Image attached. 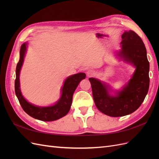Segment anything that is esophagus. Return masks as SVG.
I'll use <instances>...</instances> for the list:
<instances>
[{
  "mask_svg": "<svg viewBox=\"0 0 159 159\" xmlns=\"http://www.w3.org/2000/svg\"><path fill=\"white\" fill-rule=\"evenodd\" d=\"M94 74H95V71H94L93 70H89L88 71V72H87V75H88V76H89V77L93 75Z\"/></svg>",
  "mask_w": 159,
  "mask_h": 159,
  "instance_id": "obj_1",
  "label": "esophagus"
}]
</instances>
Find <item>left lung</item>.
I'll return each instance as SVG.
<instances>
[{"label": "left lung", "instance_id": "obj_1", "mask_svg": "<svg viewBox=\"0 0 159 159\" xmlns=\"http://www.w3.org/2000/svg\"><path fill=\"white\" fill-rule=\"evenodd\" d=\"M121 56L125 60L132 63L136 71L124 89L116 97L109 95L104 84L90 78L93 98L97 108L111 117H121L133 113L143 102L149 88V62L145 44L134 31L125 32L121 36Z\"/></svg>", "mask_w": 159, "mask_h": 159}]
</instances>
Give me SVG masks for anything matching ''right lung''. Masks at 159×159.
Returning <instances> with one entry per match:
<instances>
[{
    "mask_svg": "<svg viewBox=\"0 0 159 159\" xmlns=\"http://www.w3.org/2000/svg\"><path fill=\"white\" fill-rule=\"evenodd\" d=\"M26 50V44L21 46L20 50V60L18 62L16 69V80L14 82L15 93L23 110L32 117L43 121H52L59 119L65 116L69 112L72 102L73 94L81 80L85 79L84 73H79L71 75L65 81L60 99L54 105L51 107H36L27 102L23 98L20 89L19 75L24 61V57Z\"/></svg>",
    "mask_w": 159,
    "mask_h": 159,
    "instance_id": "1",
    "label": "right lung"
}]
</instances>
